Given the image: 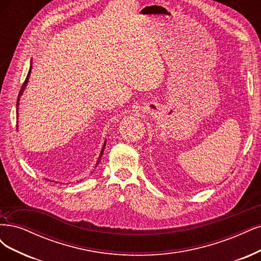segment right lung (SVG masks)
Wrapping results in <instances>:
<instances>
[{
  "label": "right lung",
  "instance_id": "obj_1",
  "mask_svg": "<svg viewBox=\"0 0 261 261\" xmlns=\"http://www.w3.org/2000/svg\"><path fill=\"white\" fill-rule=\"evenodd\" d=\"M30 72H31V67H30V70H29V72H28V75H27V77H25V80H24V82H23V84H22V86H21V88H20V92H19V94H18V99H17V111H18V105H19V97L22 95V92H23V89L25 88V85H27V83H28V79H29V76H30ZM17 114H18V112H17ZM105 147H106V143L103 145V147H102V150H101V152H100V155H99V159H98V161H97V163H96V165L99 163V161H100V159H101V156H102V153H103V150H105Z\"/></svg>",
  "mask_w": 261,
  "mask_h": 261
}]
</instances>
